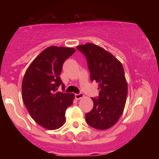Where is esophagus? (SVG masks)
Masks as SVG:
<instances>
[{
    "mask_svg": "<svg viewBox=\"0 0 159 159\" xmlns=\"http://www.w3.org/2000/svg\"><path fill=\"white\" fill-rule=\"evenodd\" d=\"M75 97L76 99H80V98L84 97V94L81 93H80L78 94H75Z\"/></svg>",
    "mask_w": 159,
    "mask_h": 159,
    "instance_id": "esophagus-1",
    "label": "esophagus"
}]
</instances>
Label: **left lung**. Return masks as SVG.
<instances>
[{"label":"left lung","instance_id":"8db88e82","mask_svg":"<svg viewBox=\"0 0 159 159\" xmlns=\"http://www.w3.org/2000/svg\"><path fill=\"white\" fill-rule=\"evenodd\" d=\"M87 58L91 81L98 84L97 98H91L93 107L86 114V122L94 129L112 127L123 114L128 94V85L123 65L110 52L93 44L78 45Z\"/></svg>","mask_w":159,"mask_h":159}]
</instances>
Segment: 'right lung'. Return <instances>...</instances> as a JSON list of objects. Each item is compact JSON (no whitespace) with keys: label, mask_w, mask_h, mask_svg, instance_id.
<instances>
[{"label":"right lung","mask_w":159,"mask_h":159,"mask_svg":"<svg viewBox=\"0 0 159 159\" xmlns=\"http://www.w3.org/2000/svg\"><path fill=\"white\" fill-rule=\"evenodd\" d=\"M75 52L72 48L48 47L33 61L24 76V104L36 123L49 130L65 123L66 110L73 102V93L57 92V89L60 86L65 89L60 75L63 63Z\"/></svg>","instance_id":"obj_1"}]
</instances>
